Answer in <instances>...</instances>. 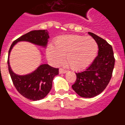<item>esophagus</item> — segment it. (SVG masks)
<instances>
[{
    "label": "esophagus",
    "mask_w": 125,
    "mask_h": 125,
    "mask_svg": "<svg viewBox=\"0 0 125 125\" xmlns=\"http://www.w3.org/2000/svg\"><path fill=\"white\" fill-rule=\"evenodd\" d=\"M67 72V71L64 69L63 68H60L59 69V73L60 74H64V73H66Z\"/></svg>",
    "instance_id": "obj_1"
}]
</instances>
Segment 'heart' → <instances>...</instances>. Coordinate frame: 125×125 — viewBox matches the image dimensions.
<instances>
[{
  "instance_id": "b5f03b06",
  "label": "heart",
  "mask_w": 125,
  "mask_h": 125,
  "mask_svg": "<svg viewBox=\"0 0 125 125\" xmlns=\"http://www.w3.org/2000/svg\"><path fill=\"white\" fill-rule=\"evenodd\" d=\"M98 44L91 37L78 35H66L57 37L54 47H47L46 52L49 59L60 64L66 57L71 69L82 70L87 68L94 59L98 52Z\"/></svg>"
}]
</instances>
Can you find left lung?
<instances>
[{"instance_id": "8db88e82", "label": "left lung", "mask_w": 125, "mask_h": 125, "mask_svg": "<svg viewBox=\"0 0 125 125\" xmlns=\"http://www.w3.org/2000/svg\"><path fill=\"white\" fill-rule=\"evenodd\" d=\"M88 34L98 44V54L88 68L76 73V80L72 85L74 91L83 98H93L104 91L110 83L115 62L111 45L93 33Z\"/></svg>"}]
</instances>
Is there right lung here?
Returning <instances> with one entry per match:
<instances>
[{
    "label": "right lung",
    "mask_w": 125,
    "mask_h": 125,
    "mask_svg": "<svg viewBox=\"0 0 125 125\" xmlns=\"http://www.w3.org/2000/svg\"><path fill=\"white\" fill-rule=\"evenodd\" d=\"M49 37L47 30L32 31L14 41L9 51L7 64L13 84L21 95L30 100H42L47 96L52 88L53 78L59 73V69L52 68L48 64H42L31 74L24 76L15 74L9 64L10 52L13 46L19 41H28L34 44L46 47Z\"/></svg>",
    "instance_id": "add662e5"
}]
</instances>
